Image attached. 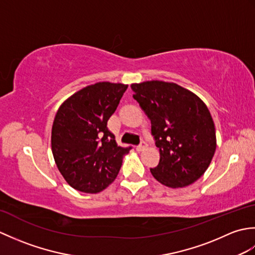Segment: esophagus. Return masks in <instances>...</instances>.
<instances>
[{"label":"esophagus","mask_w":255,"mask_h":255,"mask_svg":"<svg viewBox=\"0 0 255 255\" xmlns=\"http://www.w3.org/2000/svg\"><path fill=\"white\" fill-rule=\"evenodd\" d=\"M148 147V144H147V142H144V141H141V143H140L138 147L136 148V150L137 151H142V150H144L145 148Z\"/></svg>","instance_id":"obj_1"}]
</instances>
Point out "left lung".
Masks as SVG:
<instances>
[{"label": "left lung", "mask_w": 255, "mask_h": 255, "mask_svg": "<svg viewBox=\"0 0 255 255\" xmlns=\"http://www.w3.org/2000/svg\"><path fill=\"white\" fill-rule=\"evenodd\" d=\"M133 99L151 122L160 151L150 169L156 181L172 188L186 187L208 169L217 140L213 117L199 97L181 85L152 80L131 84Z\"/></svg>", "instance_id": "8db88e82"}]
</instances>
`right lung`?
Masks as SVG:
<instances>
[{
  "label": "right lung",
  "instance_id": "obj_1",
  "mask_svg": "<svg viewBox=\"0 0 255 255\" xmlns=\"http://www.w3.org/2000/svg\"><path fill=\"white\" fill-rule=\"evenodd\" d=\"M128 85L97 82L75 92L56 114L51 150L58 170L77 191L96 194L112 184L131 148L117 145L107 121Z\"/></svg>",
  "mask_w": 255,
  "mask_h": 255
}]
</instances>
